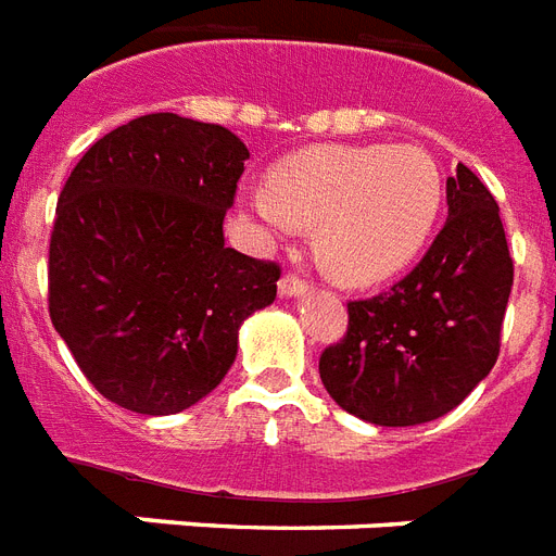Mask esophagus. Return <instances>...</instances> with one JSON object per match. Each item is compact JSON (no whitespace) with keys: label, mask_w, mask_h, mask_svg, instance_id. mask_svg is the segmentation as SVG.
Masks as SVG:
<instances>
[{"label":"esophagus","mask_w":556,"mask_h":556,"mask_svg":"<svg viewBox=\"0 0 556 556\" xmlns=\"http://www.w3.org/2000/svg\"><path fill=\"white\" fill-rule=\"evenodd\" d=\"M278 292H281V299H301V295H306V283L295 275H283L278 281Z\"/></svg>","instance_id":"34e87169"}]
</instances>
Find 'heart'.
Returning a JSON list of instances; mask_svg holds the SVG:
<instances>
[{
    "label": "heart",
    "mask_w": 556,
    "mask_h": 556,
    "mask_svg": "<svg viewBox=\"0 0 556 556\" xmlns=\"http://www.w3.org/2000/svg\"><path fill=\"white\" fill-rule=\"evenodd\" d=\"M243 208L266 235L315 226L327 273L364 287L419 255L442 208V172L410 143L313 146L283 157Z\"/></svg>",
    "instance_id": "b5f03b06"
}]
</instances>
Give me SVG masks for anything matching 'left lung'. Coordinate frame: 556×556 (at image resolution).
Returning a JSON list of instances; mask_svg holds the SVG:
<instances>
[{"label": "left lung", "mask_w": 556, "mask_h": 556, "mask_svg": "<svg viewBox=\"0 0 556 556\" xmlns=\"http://www.w3.org/2000/svg\"><path fill=\"white\" fill-rule=\"evenodd\" d=\"M514 287L500 206L468 166L447 177V220L407 278L350 301L318 372L332 402L381 428L445 416L485 379Z\"/></svg>", "instance_id": "8db88e82"}]
</instances>
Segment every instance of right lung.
Masks as SVG:
<instances>
[{
	"label": "right lung",
	"mask_w": 556,
	"mask_h": 556,
	"mask_svg": "<svg viewBox=\"0 0 556 556\" xmlns=\"http://www.w3.org/2000/svg\"><path fill=\"white\" fill-rule=\"evenodd\" d=\"M250 149L215 123L146 114L100 137L56 203L48 309L79 370L119 407L172 416L224 381L281 269L229 250Z\"/></svg>",
	"instance_id": "right-lung-1"
}]
</instances>
